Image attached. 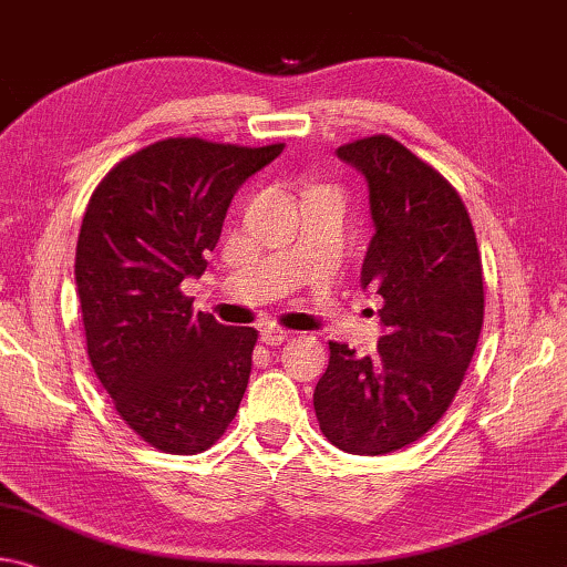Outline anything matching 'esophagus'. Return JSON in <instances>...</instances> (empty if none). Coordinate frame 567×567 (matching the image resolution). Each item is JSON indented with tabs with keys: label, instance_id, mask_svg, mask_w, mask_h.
<instances>
[{
	"label": "esophagus",
	"instance_id": "1",
	"mask_svg": "<svg viewBox=\"0 0 567 567\" xmlns=\"http://www.w3.org/2000/svg\"><path fill=\"white\" fill-rule=\"evenodd\" d=\"M287 336H290V332H287L285 328H277V326H265L262 330H259V338H262L265 346H282Z\"/></svg>",
	"mask_w": 567,
	"mask_h": 567
}]
</instances>
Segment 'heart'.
Here are the masks:
<instances>
[{"label":"heart","instance_id":"heart-1","mask_svg":"<svg viewBox=\"0 0 567 567\" xmlns=\"http://www.w3.org/2000/svg\"><path fill=\"white\" fill-rule=\"evenodd\" d=\"M320 188H322V186H318V188H312V192H320Z\"/></svg>","mask_w":567,"mask_h":567}]
</instances>
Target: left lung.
I'll use <instances>...</instances> for the list:
<instances>
[{"mask_svg": "<svg viewBox=\"0 0 567 567\" xmlns=\"http://www.w3.org/2000/svg\"><path fill=\"white\" fill-rule=\"evenodd\" d=\"M368 182L375 235L361 282L383 298L375 355L330 340L316 416L348 454H391L444 416L484 322L482 257L470 212L434 166L391 136L338 148Z\"/></svg>", "mask_w": 567, "mask_h": 567, "instance_id": "1", "label": "left lung"}]
</instances>
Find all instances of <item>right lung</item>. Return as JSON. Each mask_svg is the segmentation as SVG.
I'll return each mask as SVG.
<instances>
[{
    "label": "right lung",
    "mask_w": 567,
    "mask_h": 567,
    "mask_svg": "<svg viewBox=\"0 0 567 567\" xmlns=\"http://www.w3.org/2000/svg\"><path fill=\"white\" fill-rule=\"evenodd\" d=\"M282 148L156 141L90 196L75 251L87 358L118 416L158 452H206L237 416L257 330L194 312L182 282L206 269L237 188Z\"/></svg>",
    "instance_id": "1"
}]
</instances>
